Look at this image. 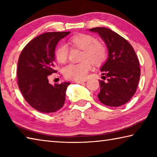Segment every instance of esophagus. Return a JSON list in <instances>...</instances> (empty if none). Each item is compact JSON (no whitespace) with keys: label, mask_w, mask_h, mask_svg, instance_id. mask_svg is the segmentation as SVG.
Returning <instances> with one entry per match:
<instances>
[{"label":"esophagus","mask_w":157,"mask_h":157,"mask_svg":"<svg viewBox=\"0 0 157 157\" xmlns=\"http://www.w3.org/2000/svg\"><path fill=\"white\" fill-rule=\"evenodd\" d=\"M86 81H87V79H81V80H75V83L81 84V83H84V82H86Z\"/></svg>","instance_id":"obj_1"}]
</instances>
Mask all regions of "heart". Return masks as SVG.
<instances>
[{"label":"heart","instance_id":"1","mask_svg":"<svg viewBox=\"0 0 157 157\" xmlns=\"http://www.w3.org/2000/svg\"><path fill=\"white\" fill-rule=\"evenodd\" d=\"M68 44L71 48L80 49L82 52L79 57L81 62L71 63L63 68V73L66 79L79 80L84 78L91 68L92 63L100 66L107 57V50L105 45L89 34H77L69 39ZM55 55L58 62L65 63L68 57V47L64 44L59 45L55 49Z\"/></svg>","mask_w":157,"mask_h":157}]
</instances>
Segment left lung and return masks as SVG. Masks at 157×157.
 Instances as JSON below:
<instances>
[{
	"label": "left lung",
	"mask_w": 157,
	"mask_h": 157,
	"mask_svg": "<svg viewBox=\"0 0 157 157\" xmlns=\"http://www.w3.org/2000/svg\"><path fill=\"white\" fill-rule=\"evenodd\" d=\"M99 34L109 50V57L100 71V91L98 98L102 104L119 107L127 103L136 91L140 68L134 48L123 36L107 28L89 30Z\"/></svg>",
	"instance_id": "8db88e82"
}]
</instances>
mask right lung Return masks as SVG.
<instances>
[{
  "label": "right lung",
  "instance_id": "1",
  "mask_svg": "<svg viewBox=\"0 0 157 157\" xmlns=\"http://www.w3.org/2000/svg\"><path fill=\"white\" fill-rule=\"evenodd\" d=\"M70 32H52L35 37L26 45L18 62V86L29 105L42 113L60 109L65 102L70 82L52 85L48 75L55 67V50L60 39Z\"/></svg>",
  "mask_w": 157,
  "mask_h": 157
}]
</instances>
